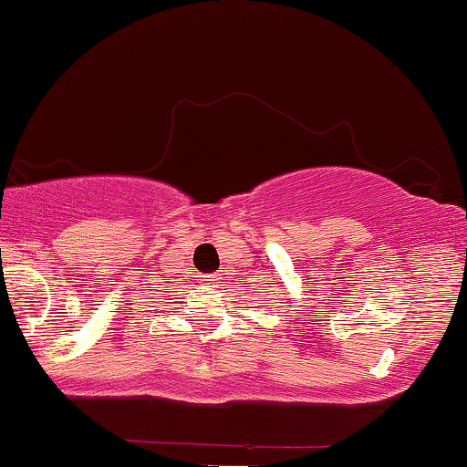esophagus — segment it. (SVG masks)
<instances>
[{"label": "esophagus", "instance_id": "esophagus-1", "mask_svg": "<svg viewBox=\"0 0 467 467\" xmlns=\"http://www.w3.org/2000/svg\"><path fill=\"white\" fill-rule=\"evenodd\" d=\"M206 281H217V276H208V278H206Z\"/></svg>", "mask_w": 467, "mask_h": 467}]
</instances>
